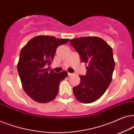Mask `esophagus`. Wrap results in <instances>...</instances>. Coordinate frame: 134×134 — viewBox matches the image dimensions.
I'll return each instance as SVG.
<instances>
[{
	"label": "esophagus",
	"instance_id": "34e87169",
	"mask_svg": "<svg viewBox=\"0 0 134 134\" xmlns=\"http://www.w3.org/2000/svg\"><path fill=\"white\" fill-rule=\"evenodd\" d=\"M72 73H70V72H68V76H72Z\"/></svg>",
	"mask_w": 134,
	"mask_h": 134
}]
</instances>
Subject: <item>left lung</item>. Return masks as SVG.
<instances>
[{
	"label": "left lung",
	"instance_id": "obj_1",
	"mask_svg": "<svg viewBox=\"0 0 134 134\" xmlns=\"http://www.w3.org/2000/svg\"><path fill=\"white\" fill-rule=\"evenodd\" d=\"M80 55L81 62L87 64L85 76H80V83L73 88L76 99L91 103L105 92L112 79L115 63L111 47L102 38L80 37L69 41Z\"/></svg>",
	"mask_w": 134,
	"mask_h": 134
}]
</instances>
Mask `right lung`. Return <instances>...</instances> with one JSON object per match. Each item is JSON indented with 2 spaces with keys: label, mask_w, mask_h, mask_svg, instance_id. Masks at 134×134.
<instances>
[{
  "label": "right lung",
  "mask_w": 134,
  "mask_h": 134,
  "mask_svg": "<svg viewBox=\"0 0 134 134\" xmlns=\"http://www.w3.org/2000/svg\"><path fill=\"white\" fill-rule=\"evenodd\" d=\"M69 40L39 35L21 49L17 65L18 74L24 90L35 101L47 103L58 94L60 82L66 77L68 72H55L46 68L51 65L57 48Z\"/></svg>",
  "instance_id": "1"
}]
</instances>
